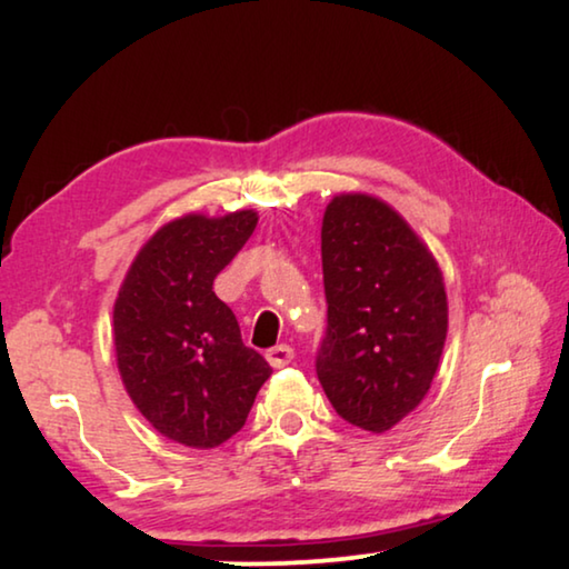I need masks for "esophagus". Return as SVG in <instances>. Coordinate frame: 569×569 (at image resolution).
<instances>
[{"label":"esophagus","instance_id":"esophagus-1","mask_svg":"<svg viewBox=\"0 0 569 569\" xmlns=\"http://www.w3.org/2000/svg\"><path fill=\"white\" fill-rule=\"evenodd\" d=\"M292 357H295V352L290 345H277V347L267 349V360L271 368H284V365L292 362Z\"/></svg>","mask_w":569,"mask_h":569}]
</instances>
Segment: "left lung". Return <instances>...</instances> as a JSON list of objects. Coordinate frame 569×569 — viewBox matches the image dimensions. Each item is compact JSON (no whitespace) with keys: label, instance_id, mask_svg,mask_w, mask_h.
<instances>
[{"label":"left lung","instance_id":"left-lung-1","mask_svg":"<svg viewBox=\"0 0 569 569\" xmlns=\"http://www.w3.org/2000/svg\"><path fill=\"white\" fill-rule=\"evenodd\" d=\"M326 333L316 372L349 425L386 432L430 391L448 333L438 261L399 212L341 193L321 228Z\"/></svg>","mask_w":569,"mask_h":569}]
</instances>
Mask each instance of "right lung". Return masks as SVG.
<instances>
[{"mask_svg":"<svg viewBox=\"0 0 569 569\" xmlns=\"http://www.w3.org/2000/svg\"><path fill=\"white\" fill-rule=\"evenodd\" d=\"M256 222L251 209L168 222L137 253L116 298L113 345L123 386L147 422L181 446L230 440L271 376L212 290Z\"/></svg>","mask_w":569,"mask_h":569,"instance_id":"add662e5","label":"right lung"}]
</instances>
